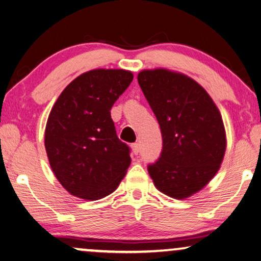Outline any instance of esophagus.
Instances as JSON below:
<instances>
[{
	"mask_svg": "<svg viewBox=\"0 0 261 261\" xmlns=\"http://www.w3.org/2000/svg\"><path fill=\"white\" fill-rule=\"evenodd\" d=\"M131 149H132V151H134L135 155H138L139 151H141V148H139L138 143H134V144H131Z\"/></svg>",
	"mask_w": 261,
	"mask_h": 261,
	"instance_id": "34e87169",
	"label": "esophagus"
}]
</instances>
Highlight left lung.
<instances>
[{
  "instance_id": "8db88e82",
  "label": "left lung",
  "mask_w": 261,
  "mask_h": 261,
  "mask_svg": "<svg viewBox=\"0 0 261 261\" xmlns=\"http://www.w3.org/2000/svg\"><path fill=\"white\" fill-rule=\"evenodd\" d=\"M138 84L162 132L160 159L148 171L160 192L186 199L214 177L226 151L219 109L195 80L164 68L138 73Z\"/></svg>"
}]
</instances>
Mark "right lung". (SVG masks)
I'll use <instances>...</instances> for the list:
<instances>
[{
  "label": "right lung",
  "mask_w": 261,
  "mask_h": 261,
  "mask_svg": "<svg viewBox=\"0 0 261 261\" xmlns=\"http://www.w3.org/2000/svg\"><path fill=\"white\" fill-rule=\"evenodd\" d=\"M132 79L125 69H92L68 84L52 108L45 148L54 175L72 195L102 199L125 176L130 148L117 137L110 111Z\"/></svg>",
  "instance_id": "right-lung-1"
}]
</instances>
